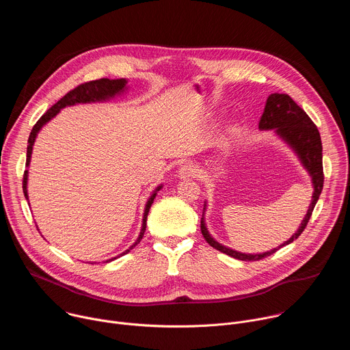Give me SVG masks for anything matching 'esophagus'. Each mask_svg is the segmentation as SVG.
I'll list each match as a JSON object with an SVG mask.
<instances>
[{
    "mask_svg": "<svg viewBox=\"0 0 350 350\" xmlns=\"http://www.w3.org/2000/svg\"><path fill=\"white\" fill-rule=\"evenodd\" d=\"M198 167L193 163H187L178 170V177L185 180V178H193L198 176Z\"/></svg>",
    "mask_w": 350,
    "mask_h": 350,
    "instance_id": "1",
    "label": "esophagus"
}]
</instances>
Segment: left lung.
<instances>
[{
	"label": "left lung",
	"mask_w": 350,
	"mask_h": 350,
	"mask_svg": "<svg viewBox=\"0 0 350 350\" xmlns=\"http://www.w3.org/2000/svg\"><path fill=\"white\" fill-rule=\"evenodd\" d=\"M260 130H274V133L292 149L297 159L301 161L302 166L308 170L309 176L312 177L313 184V196L312 202L309 205L308 213L305 215L301 226L296 230V232L292 234V237L281 243L278 247L271 249V251L263 252V254H242L238 251H234L231 247H227L221 243H219L208 231L206 223H205V211H206V201L204 205L202 219H201V231L206 242L213 246L217 251L238 259L243 262H255L260 260L263 258H267L273 254H275L280 247L293 242L299 235L304 232L306 228L309 219L313 213V209L319 201L320 193L323 191L324 184V173H323V145H321V137L316 127V124L312 122V119L308 116V113L299 107L293 99L288 94H271L267 98V103L265 107V112L259 122Z\"/></svg>",
	"instance_id": "left-lung-1"
}]
</instances>
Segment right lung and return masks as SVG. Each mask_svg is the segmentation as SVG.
I'll use <instances>...</instances> for the list:
<instances>
[{
    "instance_id": "right-lung-1",
    "label": "right lung",
    "mask_w": 350,
    "mask_h": 350,
    "mask_svg": "<svg viewBox=\"0 0 350 350\" xmlns=\"http://www.w3.org/2000/svg\"><path fill=\"white\" fill-rule=\"evenodd\" d=\"M127 80L126 79H115V80H111V79H99V80H94V81H88V83H84V84H80L77 85L75 90L69 91L65 96H62L59 101L49 108L40 119L38 122L34 124L30 135H29V145H27V155H26V166L29 167L30 165V159H31V152H33V145H34V141L37 138V134L40 133V130L42 129V126H45L49 120L54 119L59 112L61 109L66 108V107H73V105H77V104H91V103H105V101H109V99L118 96V95H122L123 92H126L127 87ZM27 178H29V170H25V174H23V192H25V196L29 201V195H27ZM162 188V184L158 185L154 191H152V195L149 196L148 202L145 205V209H144V216H142V226H141V231H139V235L138 238L135 239V242L129 247L126 249V251L123 254H120L119 256L116 258H112L107 262H112L126 254H129L131 249L139 243V241L142 239L144 237V232H145V228H146V217H148V213H149V209H151L152 204H154V199L157 198V193L158 191Z\"/></svg>"
}]
</instances>
